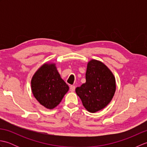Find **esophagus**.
Masks as SVG:
<instances>
[{
  "label": "esophagus",
  "instance_id": "esophagus-1",
  "mask_svg": "<svg viewBox=\"0 0 147 147\" xmlns=\"http://www.w3.org/2000/svg\"><path fill=\"white\" fill-rule=\"evenodd\" d=\"M70 91L71 92H74L75 91V86H70Z\"/></svg>",
  "mask_w": 147,
  "mask_h": 147
}]
</instances>
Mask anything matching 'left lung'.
Segmentation results:
<instances>
[{"instance_id":"obj_1","label":"left lung","mask_w":147,"mask_h":147,"mask_svg":"<svg viewBox=\"0 0 147 147\" xmlns=\"http://www.w3.org/2000/svg\"><path fill=\"white\" fill-rule=\"evenodd\" d=\"M86 82L76 88L83 105L92 113L104 109L112 100L116 89L115 78L102 62L92 59L87 64Z\"/></svg>"}]
</instances>
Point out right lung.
I'll use <instances>...</instances> for the list:
<instances>
[{"mask_svg":"<svg viewBox=\"0 0 147 147\" xmlns=\"http://www.w3.org/2000/svg\"><path fill=\"white\" fill-rule=\"evenodd\" d=\"M31 87L36 100L51 110L60 104L69 90L55 64L51 62H45L37 69L31 81Z\"/></svg>","mask_w":147,"mask_h":147,"instance_id":"obj_1","label":"right lung"}]
</instances>
